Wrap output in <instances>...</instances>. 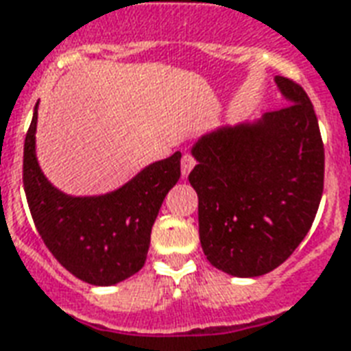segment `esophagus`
I'll use <instances>...</instances> for the list:
<instances>
[{"label":"esophagus","instance_id":"1","mask_svg":"<svg viewBox=\"0 0 351 351\" xmlns=\"http://www.w3.org/2000/svg\"><path fill=\"white\" fill-rule=\"evenodd\" d=\"M194 165H196V160H194V157L189 154L183 155V159H181V173H183V178H186L189 173H191V170L194 168Z\"/></svg>","mask_w":351,"mask_h":351}]
</instances>
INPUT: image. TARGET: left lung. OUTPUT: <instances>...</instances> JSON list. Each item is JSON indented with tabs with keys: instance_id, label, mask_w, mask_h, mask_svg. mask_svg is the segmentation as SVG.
I'll return each instance as SVG.
<instances>
[{
	"instance_id": "obj_1",
	"label": "left lung",
	"mask_w": 351,
	"mask_h": 351,
	"mask_svg": "<svg viewBox=\"0 0 351 351\" xmlns=\"http://www.w3.org/2000/svg\"><path fill=\"white\" fill-rule=\"evenodd\" d=\"M274 81L287 107L209 131L191 149L199 242L210 265L235 278L285 263L309 233L324 191V144L309 96L291 79Z\"/></svg>"
}]
</instances>
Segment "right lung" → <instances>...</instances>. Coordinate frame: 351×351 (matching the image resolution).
I'll use <instances>...</instances> for the list:
<instances>
[{
  "mask_svg": "<svg viewBox=\"0 0 351 351\" xmlns=\"http://www.w3.org/2000/svg\"><path fill=\"white\" fill-rule=\"evenodd\" d=\"M38 104L23 144V189L36 231L75 278L109 287L146 263L152 228L181 176V152L142 168L125 185L99 196H70L53 186L36 159Z\"/></svg>",
  "mask_w": 351,
  "mask_h": 351,
  "instance_id": "obj_1",
  "label": "right lung"
}]
</instances>
